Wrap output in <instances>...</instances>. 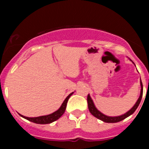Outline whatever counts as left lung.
Instances as JSON below:
<instances>
[{
    "instance_id": "left-lung-1",
    "label": "left lung",
    "mask_w": 149,
    "mask_h": 149,
    "mask_svg": "<svg viewBox=\"0 0 149 149\" xmlns=\"http://www.w3.org/2000/svg\"><path fill=\"white\" fill-rule=\"evenodd\" d=\"M131 61H132L131 60H130ZM134 63V62H132ZM140 86H141V90H140V95H139V97L138 98V100L136 101V104L134 105L132 108L131 110H129L127 113L122 114L121 116H108L104 115V113H102L101 111L96 108V107L95 106V104L93 102V99L90 97L89 94L87 96V103H88V108H89V112L91 113V114L93 116H94L95 117H96L97 119H100V120L103 121V122H107V123H116V122H119L120 121H122L123 119H126L127 117L130 116L131 115H132L134 113L135 110H136V108L139 106L140 101H141L142 97H143V84H142L141 79H140Z\"/></svg>"
}]
</instances>
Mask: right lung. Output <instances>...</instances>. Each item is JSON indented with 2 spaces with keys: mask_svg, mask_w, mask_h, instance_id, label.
<instances>
[{
  "mask_svg": "<svg viewBox=\"0 0 149 149\" xmlns=\"http://www.w3.org/2000/svg\"><path fill=\"white\" fill-rule=\"evenodd\" d=\"M73 93H73H70V94L67 96L66 98L64 100V101L63 102L62 105L60 106V108L56 110V111L54 112L53 113H51L49 114V115L42 116H38V117H27V116H24L21 115V114H19V115H20L22 117H23V118H24L25 119H27L28 121H30V122H33V123L42 124V125L51 123V122H54V121L60 119V117L63 115V113H65V108H66L67 102H68V98H70L71 95H72Z\"/></svg>",
  "mask_w": 149,
  "mask_h": 149,
  "instance_id": "1",
  "label": "right lung"
}]
</instances>
